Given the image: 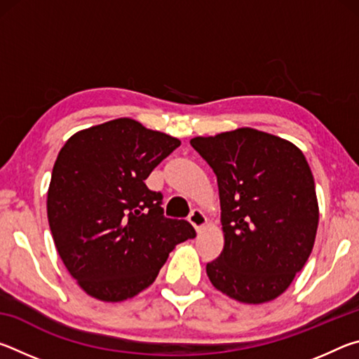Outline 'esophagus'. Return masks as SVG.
<instances>
[{
    "label": "esophagus",
    "instance_id": "34e87169",
    "mask_svg": "<svg viewBox=\"0 0 359 359\" xmlns=\"http://www.w3.org/2000/svg\"><path fill=\"white\" fill-rule=\"evenodd\" d=\"M188 220H190V223L193 224L194 229H196V231L201 229L204 224L208 223V218H205V215L199 209H193L190 212V215H188Z\"/></svg>",
    "mask_w": 359,
    "mask_h": 359
}]
</instances>
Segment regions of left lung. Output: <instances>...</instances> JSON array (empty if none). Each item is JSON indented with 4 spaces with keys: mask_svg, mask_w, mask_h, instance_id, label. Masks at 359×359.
I'll use <instances>...</instances> for the list:
<instances>
[{
    "mask_svg": "<svg viewBox=\"0 0 359 359\" xmlns=\"http://www.w3.org/2000/svg\"><path fill=\"white\" fill-rule=\"evenodd\" d=\"M217 175L223 252L205 266L212 285L236 301L276 299L311 257L318 203L302 151L282 137L239 128L193 137Z\"/></svg>",
    "mask_w": 359,
    "mask_h": 359,
    "instance_id": "obj_1",
    "label": "left lung"
}]
</instances>
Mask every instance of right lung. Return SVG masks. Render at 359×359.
<instances>
[{"label":"right lung","instance_id":"1","mask_svg":"<svg viewBox=\"0 0 359 359\" xmlns=\"http://www.w3.org/2000/svg\"><path fill=\"white\" fill-rule=\"evenodd\" d=\"M180 145L136 120L76 133L53 165L47 217L66 269L83 291L118 302L155 282L174 247L196 238L187 220L165 217L150 172Z\"/></svg>","mask_w":359,"mask_h":359}]
</instances>
